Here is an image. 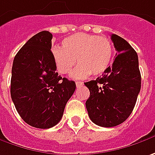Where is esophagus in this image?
<instances>
[{
    "label": "esophagus",
    "mask_w": 155,
    "mask_h": 155,
    "mask_svg": "<svg viewBox=\"0 0 155 155\" xmlns=\"http://www.w3.org/2000/svg\"><path fill=\"white\" fill-rule=\"evenodd\" d=\"M75 84H76V87H80L83 86V82H81V81H76Z\"/></svg>",
    "instance_id": "34e87169"
}]
</instances>
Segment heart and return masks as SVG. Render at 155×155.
<instances>
[{
    "instance_id": "1",
    "label": "heart",
    "mask_w": 155,
    "mask_h": 155,
    "mask_svg": "<svg viewBox=\"0 0 155 155\" xmlns=\"http://www.w3.org/2000/svg\"><path fill=\"white\" fill-rule=\"evenodd\" d=\"M51 53L59 73L68 74L77 62L79 66L71 75L75 79H85L90 74L101 75L107 70L114 47L106 36L77 33L64 39L62 47H53Z\"/></svg>"
}]
</instances>
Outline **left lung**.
Returning <instances> with one entry per match:
<instances>
[{
  "label": "left lung",
  "mask_w": 155,
  "mask_h": 155,
  "mask_svg": "<svg viewBox=\"0 0 155 155\" xmlns=\"http://www.w3.org/2000/svg\"><path fill=\"white\" fill-rule=\"evenodd\" d=\"M117 51L112 67L84 84L90 92L86 107L91 120L100 127H112L129 117L135 106L141 85L138 55L126 40L112 35Z\"/></svg>",
  "instance_id": "8db88e82"
}]
</instances>
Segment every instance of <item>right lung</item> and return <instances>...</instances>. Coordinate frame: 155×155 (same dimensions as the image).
I'll use <instances>...</instances> for the list:
<instances>
[{
    "label": "right lung",
    "mask_w": 155,
    "mask_h": 155,
    "mask_svg": "<svg viewBox=\"0 0 155 155\" xmlns=\"http://www.w3.org/2000/svg\"><path fill=\"white\" fill-rule=\"evenodd\" d=\"M53 35L41 31L19 50L12 67L10 94L18 114L26 123L47 129L63 115L76 85L61 77L52 57Z\"/></svg>",
    "instance_id": "1"
}]
</instances>
